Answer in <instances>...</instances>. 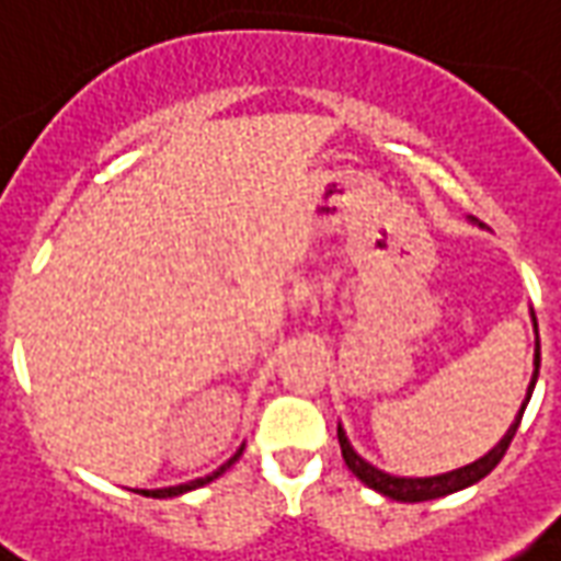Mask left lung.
<instances>
[{
  "label": "left lung",
  "instance_id": "obj_1",
  "mask_svg": "<svg viewBox=\"0 0 561 561\" xmlns=\"http://www.w3.org/2000/svg\"><path fill=\"white\" fill-rule=\"evenodd\" d=\"M531 319H535V316H531ZM535 328H538V321H535ZM538 367H540V343H535V374H531V382H528L526 401H523V407H519V413H516V419H513V425L507 428V434H504L499 444L492 446L483 458H477V461H471V465L456 468V471L437 473V477H394V473L379 471V468H374L370 461H364V458L352 449V444H348L346 431L336 425V440H340V453H343L346 468L355 473L364 485L376 489L379 495H386V499H394V501H407V504L444 499V495H453V492H458V489H468V485L480 483L485 473L495 471V465H499L501 458H504V453H507L513 434H516L519 422H523L528 398H531V391H535V382H538Z\"/></svg>",
  "mask_w": 561,
  "mask_h": 561
}]
</instances>
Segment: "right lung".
<instances>
[{
  "instance_id": "1",
  "label": "right lung",
  "mask_w": 561,
  "mask_h": 561,
  "mask_svg": "<svg viewBox=\"0 0 561 561\" xmlns=\"http://www.w3.org/2000/svg\"><path fill=\"white\" fill-rule=\"evenodd\" d=\"M240 456H242V446L237 449V456L227 458V461L221 465V468H218V471L206 473V477H199V480H191V483L167 485V489H133V492H139V495H145V499H175V495H185V492H191V489H199V485H206V483H213V480H218V477H221V473H225L227 468H230V465H233V461H237Z\"/></svg>"
}]
</instances>
